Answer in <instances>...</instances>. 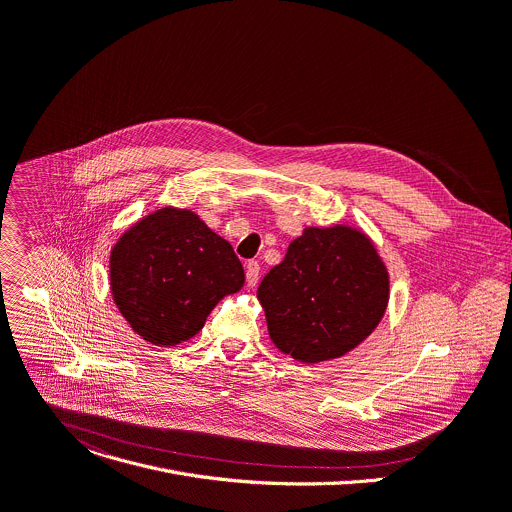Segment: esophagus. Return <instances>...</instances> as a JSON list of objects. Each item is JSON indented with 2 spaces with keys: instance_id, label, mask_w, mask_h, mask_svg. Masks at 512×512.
I'll list each match as a JSON object with an SVG mask.
<instances>
[{
  "instance_id": "esophagus-1",
  "label": "esophagus",
  "mask_w": 512,
  "mask_h": 512,
  "mask_svg": "<svg viewBox=\"0 0 512 512\" xmlns=\"http://www.w3.org/2000/svg\"><path fill=\"white\" fill-rule=\"evenodd\" d=\"M259 273H261V269H259V263H257V261H249V263L245 265V275H247V286H249V288H253V286L257 284Z\"/></svg>"
}]
</instances>
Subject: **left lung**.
Listing matches in <instances>:
<instances>
[{"instance_id": "obj_1", "label": "left lung", "mask_w": 512, "mask_h": 512, "mask_svg": "<svg viewBox=\"0 0 512 512\" xmlns=\"http://www.w3.org/2000/svg\"><path fill=\"white\" fill-rule=\"evenodd\" d=\"M271 343L300 363L347 355L382 322L390 275L376 243L349 224L306 226L257 290Z\"/></svg>"}]
</instances>
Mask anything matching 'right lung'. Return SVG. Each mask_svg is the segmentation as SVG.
<instances>
[{
    "mask_svg": "<svg viewBox=\"0 0 512 512\" xmlns=\"http://www.w3.org/2000/svg\"><path fill=\"white\" fill-rule=\"evenodd\" d=\"M243 284L230 243L188 208L149 212L110 251L114 304L132 331L157 347L196 337L212 308Z\"/></svg>",
    "mask_w": 512,
    "mask_h": 512,
    "instance_id": "obj_1",
    "label": "right lung"
}]
</instances>
